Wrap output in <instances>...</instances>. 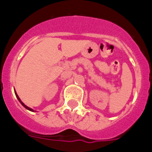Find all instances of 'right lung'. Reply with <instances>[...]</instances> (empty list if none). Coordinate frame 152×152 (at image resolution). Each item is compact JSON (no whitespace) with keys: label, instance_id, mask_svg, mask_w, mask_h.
Segmentation results:
<instances>
[{"label":"right lung","instance_id":"1","mask_svg":"<svg viewBox=\"0 0 152 152\" xmlns=\"http://www.w3.org/2000/svg\"><path fill=\"white\" fill-rule=\"evenodd\" d=\"M14 92H15L16 96H17V99H18V100H19V101H20V103L21 104H22V105L24 107H25V108H26V109H27L28 110H29V111H32V112H34V110H33V109H31V108H29V107H28L27 106H26V105H25V104H24V103H23L22 101H21V100H20V97H19V96H18V95H17V92H16V91H14Z\"/></svg>","mask_w":152,"mask_h":152}]
</instances>
